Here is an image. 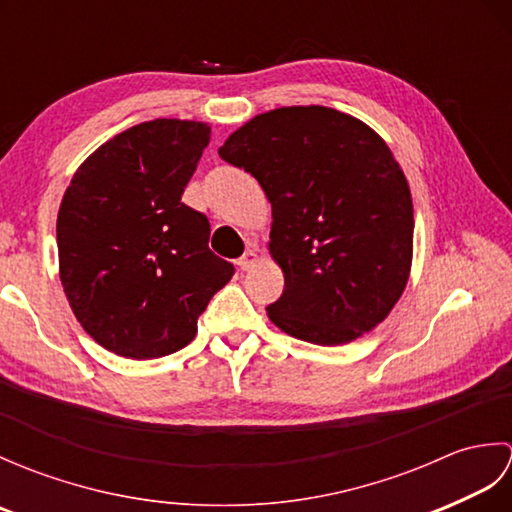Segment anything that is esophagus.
<instances>
[{"mask_svg": "<svg viewBox=\"0 0 512 512\" xmlns=\"http://www.w3.org/2000/svg\"><path fill=\"white\" fill-rule=\"evenodd\" d=\"M257 262H259V257H257L255 250H246V253L237 259V266L242 270H250Z\"/></svg>", "mask_w": 512, "mask_h": 512, "instance_id": "esophagus-1", "label": "esophagus"}]
</instances>
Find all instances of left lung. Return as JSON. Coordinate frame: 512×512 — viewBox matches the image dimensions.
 <instances>
[{"instance_id": "left-lung-1", "label": "left lung", "mask_w": 512, "mask_h": 512, "mask_svg": "<svg viewBox=\"0 0 512 512\" xmlns=\"http://www.w3.org/2000/svg\"><path fill=\"white\" fill-rule=\"evenodd\" d=\"M220 156L248 171L273 206L270 255L284 295L266 308L281 332L343 345L387 319L413 257V204L387 143L323 105L250 118Z\"/></svg>"}]
</instances>
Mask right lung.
<instances>
[{
	"instance_id": "right-lung-1",
	"label": "right lung",
	"mask_w": 512,
	"mask_h": 512,
	"mask_svg": "<svg viewBox=\"0 0 512 512\" xmlns=\"http://www.w3.org/2000/svg\"><path fill=\"white\" fill-rule=\"evenodd\" d=\"M211 127L156 118L76 169L57 215L59 277L76 321L118 356L182 350L235 268L209 248L206 215L182 202Z\"/></svg>"
}]
</instances>
